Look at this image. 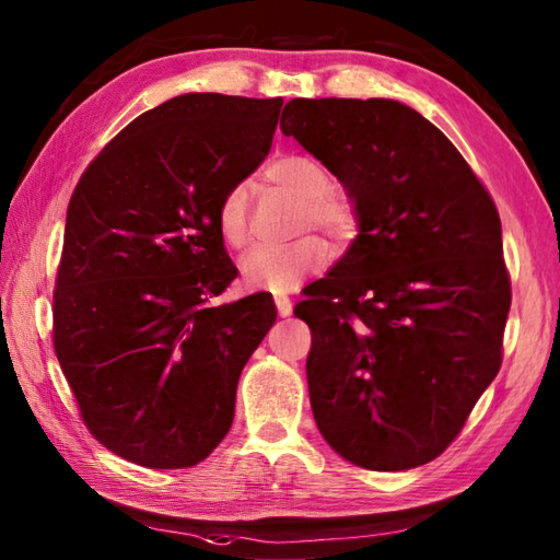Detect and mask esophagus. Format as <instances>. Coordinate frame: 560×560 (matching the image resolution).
Returning a JSON list of instances; mask_svg holds the SVG:
<instances>
[{"mask_svg":"<svg viewBox=\"0 0 560 560\" xmlns=\"http://www.w3.org/2000/svg\"><path fill=\"white\" fill-rule=\"evenodd\" d=\"M273 303H277V311H279L281 317H289L291 315L293 305H291V301L287 299V295H277V299H273Z\"/></svg>","mask_w":560,"mask_h":560,"instance_id":"34e87169","label":"esophagus"}]
</instances>
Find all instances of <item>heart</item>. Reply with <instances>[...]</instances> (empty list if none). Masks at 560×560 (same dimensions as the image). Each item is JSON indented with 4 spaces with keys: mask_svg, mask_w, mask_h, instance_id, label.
I'll use <instances>...</instances> for the list:
<instances>
[{
    "mask_svg": "<svg viewBox=\"0 0 560 560\" xmlns=\"http://www.w3.org/2000/svg\"><path fill=\"white\" fill-rule=\"evenodd\" d=\"M267 180L301 199V231L317 229L331 243L349 245L359 233L355 201L335 187L329 168L305 153H291L273 161ZM217 231L221 241L243 249L249 243V209L243 185L231 187L217 207ZM329 247L315 235H305L287 247H257L241 261V281L249 291L289 293L329 265Z\"/></svg>",
    "mask_w": 560,
    "mask_h": 560,
    "instance_id": "heart-1",
    "label": "heart"
}]
</instances>
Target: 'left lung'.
Instances as JSON below:
<instances>
[{
    "label": "left lung",
    "mask_w": 560,
    "mask_h": 560,
    "mask_svg": "<svg viewBox=\"0 0 560 560\" xmlns=\"http://www.w3.org/2000/svg\"><path fill=\"white\" fill-rule=\"evenodd\" d=\"M281 132L359 209L347 255L293 311L313 335L315 423L355 467H421L501 371V217L455 144L399 101L293 98Z\"/></svg>",
    "instance_id": "left-lung-1"
}]
</instances>
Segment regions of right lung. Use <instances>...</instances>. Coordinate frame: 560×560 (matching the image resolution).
<instances>
[{
	"mask_svg": "<svg viewBox=\"0 0 560 560\" xmlns=\"http://www.w3.org/2000/svg\"><path fill=\"white\" fill-rule=\"evenodd\" d=\"M281 98L185 93L129 122L69 199L52 341L83 423L149 469L195 467L229 433L271 293L209 307L237 277L217 207L267 159Z\"/></svg>",
	"mask_w": 560,
	"mask_h": 560,
	"instance_id": "obj_1",
	"label": "right lung"
}]
</instances>
